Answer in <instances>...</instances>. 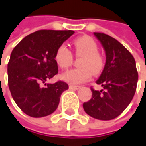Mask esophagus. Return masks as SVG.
Here are the masks:
<instances>
[{"mask_svg":"<svg viewBox=\"0 0 146 146\" xmlns=\"http://www.w3.org/2000/svg\"><path fill=\"white\" fill-rule=\"evenodd\" d=\"M80 87V86H74V85H70L69 86V89H71V90H77Z\"/></svg>","mask_w":146,"mask_h":146,"instance_id":"esophagus-1","label":"esophagus"}]
</instances>
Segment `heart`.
<instances>
[{"label": "heart", "mask_w": 146, "mask_h": 146, "mask_svg": "<svg viewBox=\"0 0 146 146\" xmlns=\"http://www.w3.org/2000/svg\"><path fill=\"white\" fill-rule=\"evenodd\" d=\"M77 57H81L79 62L80 67L66 71L61 78L69 84L76 85L87 81L92 75L99 74L104 68L105 60L99 53L97 42L92 37L85 35L72 42ZM72 54L66 45H60L54 54V60L61 69H66L72 63Z\"/></svg>", "instance_id": "1"}]
</instances>
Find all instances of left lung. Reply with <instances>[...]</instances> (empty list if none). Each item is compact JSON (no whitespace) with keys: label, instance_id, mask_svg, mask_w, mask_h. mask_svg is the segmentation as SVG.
Returning <instances> with one entry per match:
<instances>
[{"label":"left lung","instance_id":"1","mask_svg":"<svg viewBox=\"0 0 146 146\" xmlns=\"http://www.w3.org/2000/svg\"><path fill=\"white\" fill-rule=\"evenodd\" d=\"M94 35L106 51V65L96 81L103 89L91 87L92 98L83 108L92 118L111 120L119 116L131 101L139 74L133 56L120 42L103 33L95 32Z\"/></svg>","mask_w":146,"mask_h":146}]
</instances>
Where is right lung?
<instances>
[{"instance_id": "1", "label": "right lung", "mask_w": 146, "mask_h": 146, "mask_svg": "<svg viewBox=\"0 0 146 146\" xmlns=\"http://www.w3.org/2000/svg\"><path fill=\"white\" fill-rule=\"evenodd\" d=\"M74 34L72 30H38L13 49L7 64L8 87L16 105L27 115L41 118L57 109L68 85L62 80L54 84L46 81L59 72L54 60L57 48Z\"/></svg>"}]
</instances>
